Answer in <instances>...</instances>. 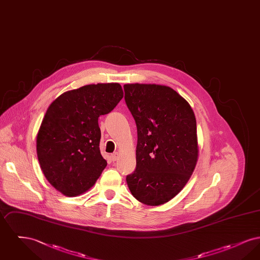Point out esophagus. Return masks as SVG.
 <instances>
[{
	"label": "esophagus",
	"instance_id": "obj_1",
	"mask_svg": "<svg viewBox=\"0 0 260 260\" xmlns=\"http://www.w3.org/2000/svg\"><path fill=\"white\" fill-rule=\"evenodd\" d=\"M112 161H117L119 159V153L118 152H115L111 155Z\"/></svg>",
	"mask_w": 260,
	"mask_h": 260
}]
</instances>
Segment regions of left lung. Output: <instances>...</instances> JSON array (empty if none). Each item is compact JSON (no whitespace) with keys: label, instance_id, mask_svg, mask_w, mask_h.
<instances>
[{"label":"left lung","instance_id":"obj_1","mask_svg":"<svg viewBox=\"0 0 260 260\" xmlns=\"http://www.w3.org/2000/svg\"><path fill=\"white\" fill-rule=\"evenodd\" d=\"M137 128L136 171L126 175L133 196L148 206L175 197L198 160L197 124L189 103L170 87L124 85Z\"/></svg>","mask_w":260,"mask_h":260}]
</instances>
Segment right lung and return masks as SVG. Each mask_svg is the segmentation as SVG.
<instances>
[{"instance_id":"add662e5","label":"right lung","mask_w":260,"mask_h":260,"mask_svg":"<svg viewBox=\"0 0 260 260\" xmlns=\"http://www.w3.org/2000/svg\"><path fill=\"white\" fill-rule=\"evenodd\" d=\"M120 84H98L66 91L48 108L37 136V155L46 178L68 197L94 185L107 161L101 156L100 115L123 99Z\"/></svg>"}]
</instances>
